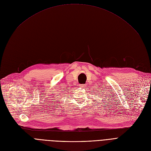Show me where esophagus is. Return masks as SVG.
I'll return each mask as SVG.
<instances>
[{
	"label": "esophagus",
	"mask_w": 151,
	"mask_h": 151,
	"mask_svg": "<svg viewBox=\"0 0 151 151\" xmlns=\"http://www.w3.org/2000/svg\"><path fill=\"white\" fill-rule=\"evenodd\" d=\"M86 86L84 85V84H83H83H80V87H86Z\"/></svg>",
	"instance_id": "34e87169"
}]
</instances>
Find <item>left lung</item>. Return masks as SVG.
<instances>
[{
  "label": "left lung",
  "instance_id": "8db88e82",
  "mask_svg": "<svg viewBox=\"0 0 151 151\" xmlns=\"http://www.w3.org/2000/svg\"><path fill=\"white\" fill-rule=\"evenodd\" d=\"M100 92H101V91H100Z\"/></svg>",
  "mask_w": 151,
  "mask_h": 151
}]
</instances>
